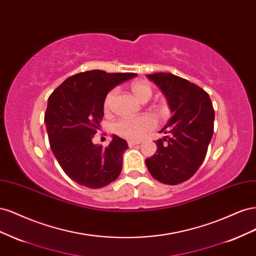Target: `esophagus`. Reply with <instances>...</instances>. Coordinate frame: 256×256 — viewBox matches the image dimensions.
I'll list each match as a JSON object with an SVG mask.
<instances>
[{
    "mask_svg": "<svg viewBox=\"0 0 256 256\" xmlns=\"http://www.w3.org/2000/svg\"><path fill=\"white\" fill-rule=\"evenodd\" d=\"M140 143H141L140 141H134V140H130V141H128V145H129V147H132V146L138 145V144H140Z\"/></svg>",
    "mask_w": 256,
    "mask_h": 256,
    "instance_id": "34e87169",
    "label": "esophagus"
}]
</instances>
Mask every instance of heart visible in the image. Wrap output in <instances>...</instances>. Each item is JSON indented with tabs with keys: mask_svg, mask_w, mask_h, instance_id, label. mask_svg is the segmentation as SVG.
<instances>
[{
	"mask_svg": "<svg viewBox=\"0 0 256 256\" xmlns=\"http://www.w3.org/2000/svg\"><path fill=\"white\" fill-rule=\"evenodd\" d=\"M130 88L134 96L142 102H148L152 96V88L150 84L146 81H134L130 84ZM116 95H118V90L116 88L111 90L106 95L104 100V109L106 112H109L112 109ZM154 127V120L150 116H141V118H124L114 122L113 131L120 136L130 138V140H138Z\"/></svg>",
	"mask_w": 256,
	"mask_h": 256,
	"instance_id": "1",
	"label": "heart"
}]
</instances>
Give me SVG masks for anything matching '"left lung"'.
I'll list each match as a JSON object with an SVG mask.
<instances>
[{
	"instance_id": "1",
	"label": "left lung",
	"mask_w": 256,
	"mask_h": 256,
	"mask_svg": "<svg viewBox=\"0 0 256 256\" xmlns=\"http://www.w3.org/2000/svg\"><path fill=\"white\" fill-rule=\"evenodd\" d=\"M166 95L174 113L154 141L157 152L145 164L152 176L166 184L188 180L203 164L214 134V110L207 92L180 76L158 72L147 74Z\"/></svg>"
}]
</instances>
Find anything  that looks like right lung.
Segmentation results:
<instances>
[{
	"label": "right lung",
	"mask_w": 256,
	"mask_h": 256,
	"mask_svg": "<svg viewBox=\"0 0 256 256\" xmlns=\"http://www.w3.org/2000/svg\"><path fill=\"white\" fill-rule=\"evenodd\" d=\"M136 74L104 70L69 76L48 98L44 122L52 152L66 175L92 189L106 187L118 178L127 142L113 136L106 147L92 144L104 118V100L116 85Z\"/></svg>",
	"instance_id": "add662e5"
}]
</instances>
